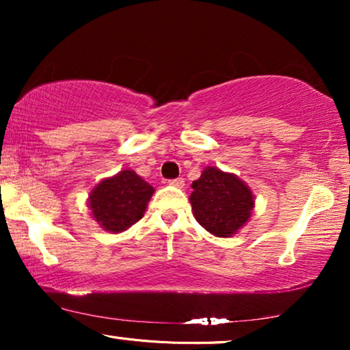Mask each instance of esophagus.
<instances>
[{"label": "esophagus", "mask_w": 350, "mask_h": 350, "mask_svg": "<svg viewBox=\"0 0 350 350\" xmlns=\"http://www.w3.org/2000/svg\"><path fill=\"white\" fill-rule=\"evenodd\" d=\"M169 185H172V186H175V188H183L185 186V178H174V180H169Z\"/></svg>", "instance_id": "1"}]
</instances>
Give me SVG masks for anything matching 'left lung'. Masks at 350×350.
Masks as SVG:
<instances>
[{
	"instance_id": "1",
	"label": "left lung",
	"mask_w": 350,
	"mask_h": 350,
	"mask_svg": "<svg viewBox=\"0 0 350 350\" xmlns=\"http://www.w3.org/2000/svg\"><path fill=\"white\" fill-rule=\"evenodd\" d=\"M191 188L194 218L213 236L231 237L250 219L255 198L237 175L205 167Z\"/></svg>"
}]
</instances>
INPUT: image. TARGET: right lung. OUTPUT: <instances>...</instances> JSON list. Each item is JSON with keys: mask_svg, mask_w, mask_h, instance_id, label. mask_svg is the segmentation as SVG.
<instances>
[{"mask_svg": "<svg viewBox=\"0 0 350 350\" xmlns=\"http://www.w3.org/2000/svg\"><path fill=\"white\" fill-rule=\"evenodd\" d=\"M154 188L133 170H121L90 191L89 208L95 221L108 232H122L143 218Z\"/></svg>", "mask_w": 350, "mask_h": 350, "instance_id": "1", "label": "right lung"}]
</instances>
